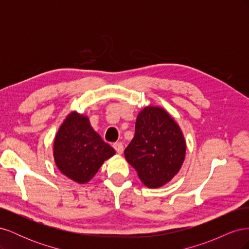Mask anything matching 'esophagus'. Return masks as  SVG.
<instances>
[{
	"mask_svg": "<svg viewBox=\"0 0 249 249\" xmlns=\"http://www.w3.org/2000/svg\"><path fill=\"white\" fill-rule=\"evenodd\" d=\"M113 147L115 148L117 154H123L124 153V144L122 142H115L114 144H113Z\"/></svg>",
	"mask_w": 249,
	"mask_h": 249,
	"instance_id": "esophagus-1",
	"label": "esophagus"
}]
</instances>
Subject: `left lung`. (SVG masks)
Segmentation results:
<instances>
[{"label": "left lung", "mask_w": 249, "mask_h": 249, "mask_svg": "<svg viewBox=\"0 0 249 249\" xmlns=\"http://www.w3.org/2000/svg\"><path fill=\"white\" fill-rule=\"evenodd\" d=\"M185 154L182 130L166 111L149 106L139 113L124 157L143 184L159 188L170 182L182 167Z\"/></svg>", "instance_id": "obj_1"}]
</instances>
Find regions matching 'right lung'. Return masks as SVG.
Returning a JSON list of instances; mask_svg holds the SVG:
<instances>
[{"mask_svg": "<svg viewBox=\"0 0 249 249\" xmlns=\"http://www.w3.org/2000/svg\"><path fill=\"white\" fill-rule=\"evenodd\" d=\"M53 150L58 169L79 184L89 182L104 161L115 155L92 129L89 118L77 112H71L59 127Z\"/></svg>", "mask_w": 249, "mask_h": 249, "instance_id": "add662e5", "label": "right lung"}]
</instances>
